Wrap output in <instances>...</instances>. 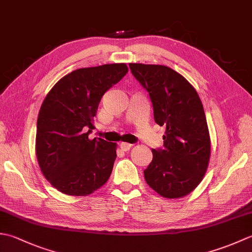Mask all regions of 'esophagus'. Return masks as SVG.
<instances>
[{"label": "esophagus", "mask_w": 252, "mask_h": 252, "mask_svg": "<svg viewBox=\"0 0 252 252\" xmlns=\"http://www.w3.org/2000/svg\"><path fill=\"white\" fill-rule=\"evenodd\" d=\"M120 148L122 149V151H125V152H127V151H130V149L132 148V144H129V143H121L120 144Z\"/></svg>", "instance_id": "obj_1"}]
</instances>
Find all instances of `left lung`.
<instances>
[{"label":"left lung","instance_id":"obj_1","mask_svg":"<svg viewBox=\"0 0 252 252\" xmlns=\"http://www.w3.org/2000/svg\"><path fill=\"white\" fill-rule=\"evenodd\" d=\"M151 97L155 122L165 126L163 148L153 149L144 178L165 198H181L202 181L210 159V135L194 87L167 66L129 63Z\"/></svg>","mask_w":252,"mask_h":252}]
</instances>
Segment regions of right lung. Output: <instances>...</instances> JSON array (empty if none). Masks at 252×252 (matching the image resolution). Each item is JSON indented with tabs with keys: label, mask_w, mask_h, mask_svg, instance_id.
Returning <instances> with one entry per match:
<instances>
[{
	"label": "right lung",
	"mask_w": 252,
	"mask_h": 252,
	"mask_svg": "<svg viewBox=\"0 0 252 252\" xmlns=\"http://www.w3.org/2000/svg\"><path fill=\"white\" fill-rule=\"evenodd\" d=\"M126 63L77 69L46 95L36 122L35 154L42 173L56 189L87 196L111 174L117 144L89 140L103 95L126 76Z\"/></svg>",
	"instance_id": "obj_1"
}]
</instances>
